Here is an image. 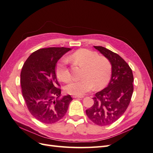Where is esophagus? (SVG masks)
Segmentation results:
<instances>
[{
  "label": "esophagus",
  "instance_id": "esophagus-1",
  "mask_svg": "<svg viewBox=\"0 0 153 153\" xmlns=\"http://www.w3.org/2000/svg\"><path fill=\"white\" fill-rule=\"evenodd\" d=\"M73 98H83L84 96H72Z\"/></svg>",
  "mask_w": 153,
  "mask_h": 153
}]
</instances>
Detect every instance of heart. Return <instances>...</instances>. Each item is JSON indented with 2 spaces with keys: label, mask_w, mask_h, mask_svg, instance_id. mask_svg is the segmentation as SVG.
<instances>
[{
  "label": "heart",
  "mask_w": 153,
  "mask_h": 153,
  "mask_svg": "<svg viewBox=\"0 0 153 153\" xmlns=\"http://www.w3.org/2000/svg\"><path fill=\"white\" fill-rule=\"evenodd\" d=\"M77 63L84 67L82 79L74 80L66 86L65 90L72 95L81 96L96 89L103 88L110 81L112 65L110 61L103 56H99L96 52L81 49L70 56ZM68 61L62 59L56 66V75L58 79L67 83L71 79L67 66Z\"/></svg>",
  "instance_id": "b5f03b06"
}]
</instances>
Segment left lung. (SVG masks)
<instances>
[{"label": "left lung", "instance_id": "obj_1", "mask_svg": "<svg viewBox=\"0 0 153 153\" xmlns=\"http://www.w3.org/2000/svg\"><path fill=\"white\" fill-rule=\"evenodd\" d=\"M94 47L110 61L112 75L107 87L93 97L94 105L86 110V114L95 124L106 126L115 122L127 110L134 91V77L130 66L118 54L103 46Z\"/></svg>", "mask_w": 153, "mask_h": 153}]
</instances>
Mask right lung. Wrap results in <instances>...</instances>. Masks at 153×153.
I'll use <instances>...</instances> for the list:
<instances>
[{
	"instance_id": "obj_1",
	"label": "right lung",
	"mask_w": 153,
	"mask_h": 153,
	"mask_svg": "<svg viewBox=\"0 0 153 153\" xmlns=\"http://www.w3.org/2000/svg\"><path fill=\"white\" fill-rule=\"evenodd\" d=\"M70 50L65 47L37 50L22 68V96L31 114L42 123L52 124L59 121L72 100L70 95L60 98V85L56 74L58 60Z\"/></svg>"
}]
</instances>
